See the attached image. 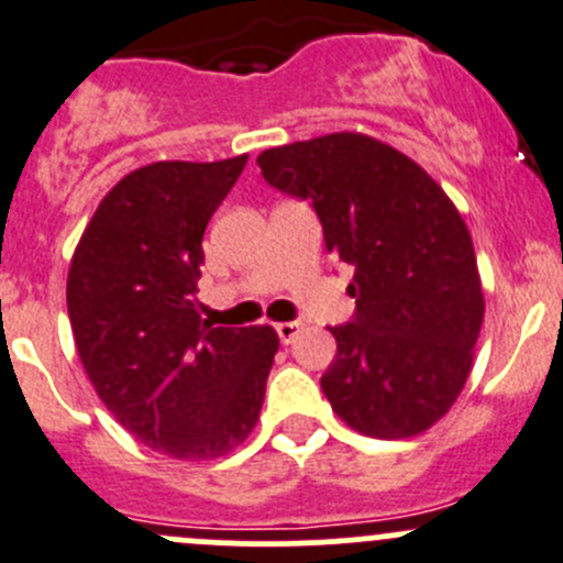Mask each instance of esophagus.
Returning a JSON list of instances; mask_svg holds the SVG:
<instances>
[{"instance_id":"1","label":"esophagus","mask_w":563,"mask_h":563,"mask_svg":"<svg viewBox=\"0 0 563 563\" xmlns=\"http://www.w3.org/2000/svg\"><path fill=\"white\" fill-rule=\"evenodd\" d=\"M299 330H302V321H280V324H275V332L277 338H280V343H291Z\"/></svg>"}]
</instances>
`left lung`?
I'll return each instance as SVG.
<instances>
[{
    "mask_svg": "<svg viewBox=\"0 0 563 563\" xmlns=\"http://www.w3.org/2000/svg\"><path fill=\"white\" fill-rule=\"evenodd\" d=\"M258 167L316 211L327 250L354 266V316L330 327L327 401L368 438L427 432L465 387L484 321L460 211L412 159L349 131L264 151Z\"/></svg>",
    "mask_w": 563,
    "mask_h": 563,
    "instance_id": "1",
    "label": "left lung"
}]
</instances>
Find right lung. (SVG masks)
<instances>
[{"label": "right lung", "mask_w": 563, "mask_h": 563, "mask_svg": "<svg viewBox=\"0 0 563 563\" xmlns=\"http://www.w3.org/2000/svg\"><path fill=\"white\" fill-rule=\"evenodd\" d=\"M247 156L156 162L101 200L68 272L76 352L125 432L173 460H214L247 440L277 352L272 327L200 316L203 233Z\"/></svg>", "instance_id": "obj_1"}]
</instances>
